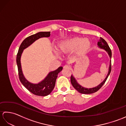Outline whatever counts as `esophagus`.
<instances>
[{"mask_svg": "<svg viewBox=\"0 0 126 126\" xmlns=\"http://www.w3.org/2000/svg\"><path fill=\"white\" fill-rule=\"evenodd\" d=\"M63 68L64 69H65V70H69V69H70V66H69V65H65L64 66Z\"/></svg>", "mask_w": 126, "mask_h": 126, "instance_id": "esophagus-1", "label": "esophagus"}]
</instances>
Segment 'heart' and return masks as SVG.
Returning <instances> with one entry per match:
<instances>
[{
    "mask_svg": "<svg viewBox=\"0 0 126 126\" xmlns=\"http://www.w3.org/2000/svg\"><path fill=\"white\" fill-rule=\"evenodd\" d=\"M90 46L89 39L75 37L62 42L58 46V49L62 53H68L76 50L77 53L81 54L86 51Z\"/></svg>",
    "mask_w": 126,
    "mask_h": 126,
    "instance_id": "heart-1",
    "label": "heart"
}]
</instances>
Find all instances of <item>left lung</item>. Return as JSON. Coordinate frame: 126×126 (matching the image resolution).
<instances>
[{"mask_svg": "<svg viewBox=\"0 0 126 126\" xmlns=\"http://www.w3.org/2000/svg\"><path fill=\"white\" fill-rule=\"evenodd\" d=\"M97 45L100 47L105 50L106 51L108 52V55H109V57L111 58V49H110V48L109 47L108 44L107 43V42H106L105 40L103 39L102 38H101L100 41L98 42ZM111 70V62H110V66H109V72H108V74L107 75V77H106V78L105 79H104L102 82L100 84H99L98 86L96 87L95 88H90V89H88V88H85L82 87L79 84L77 83L74 77L72 75H71V77H70L71 83L72 85H73V86L74 87L75 89L76 90L78 91V92L80 93L84 94H89L94 93L96 92H97V91L99 89H100L103 86V85L104 83H105L107 79L108 76L109 75V74H110V73Z\"/></svg>", "mask_w": 126, "mask_h": 126, "instance_id": "left-lung-1", "label": "left lung"}]
</instances>
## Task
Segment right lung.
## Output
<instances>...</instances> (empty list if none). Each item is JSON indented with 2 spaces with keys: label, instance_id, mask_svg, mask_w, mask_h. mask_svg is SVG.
Instances as JSON below:
<instances>
[{
  "label": "right lung",
  "instance_id": "1",
  "mask_svg": "<svg viewBox=\"0 0 126 126\" xmlns=\"http://www.w3.org/2000/svg\"><path fill=\"white\" fill-rule=\"evenodd\" d=\"M50 36V32H39L38 33L27 37L24 40L22 44H20L17 55L16 61H17L18 76L20 81L29 92L37 96H47L51 93L55 87L56 80L58 74L62 71L63 68L60 66L57 70L50 72L46 77V78L41 82L39 83L38 84H32L28 82L23 75L20 64V57L23 50L29 47V45H30L36 40L41 38V37H47Z\"/></svg>",
  "mask_w": 126,
  "mask_h": 126
}]
</instances>
